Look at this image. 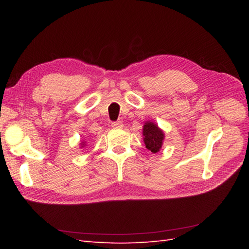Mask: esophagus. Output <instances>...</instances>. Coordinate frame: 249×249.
<instances>
[{
    "label": "esophagus",
    "instance_id": "obj_1",
    "mask_svg": "<svg viewBox=\"0 0 249 249\" xmlns=\"http://www.w3.org/2000/svg\"><path fill=\"white\" fill-rule=\"evenodd\" d=\"M111 126L114 128H122L123 127V122L122 121H116V122H113L112 124H111Z\"/></svg>",
    "mask_w": 249,
    "mask_h": 249
}]
</instances>
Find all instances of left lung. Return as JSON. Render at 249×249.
<instances>
[{
	"instance_id": "left-lung-1",
	"label": "left lung",
	"mask_w": 249,
	"mask_h": 249,
	"mask_svg": "<svg viewBox=\"0 0 249 249\" xmlns=\"http://www.w3.org/2000/svg\"><path fill=\"white\" fill-rule=\"evenodd\" d=\"M143 136H144V143L147 150L152 153H157L161 149L163 135L162 130L158 128V126L152 122H147L143 126Z\"/></svg>"
}]
</instances>
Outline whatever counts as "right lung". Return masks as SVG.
<instances>
[{
    "instance_id": "right-lung-1",
    "label": "right lung",
    "mask_w": 249,
    "mask_h": 249,
    "mask_svg": "<svg viewBox=\"0 0 249 249\" xmlns=\"http://www.w3.org/2000/svg\"><path fill=\"white\" fill-rule=\"evenodd\" d=\"M82 144V146H84V143H81Z\"/></svg>"
}]
</instances>
